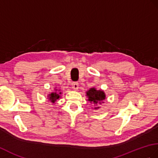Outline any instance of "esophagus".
Returning <instances> with one entry per match:
<instances>
[{
	"label": "esophagus",
	"mask_w": 158,
	"mask_h": 158,
	"mask_svg": "<svg viewBox=\"0 0 158 158\" xmlns=\"http://www.w3.org/2000/svg\"><path fill=\"white\" fill-rule=\"evenodd\" d=\"M72 88L73 90L77 91L79 89V83L77 82H73L72 83Z\"/></svg>",
	"instance_id": "1"
}]
</instances>
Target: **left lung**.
Returning a JSON list of instances; mask_svg holds the SVG:
<instances>
[{
	"label": "left lung",
	"mask_w": 158,
	"mask_h": 158,
	"mask_svg": "<svg viewBox=\"0 0 158 158\" xmlns=\"http://www.w3.org/2000/svg\"><path fill=\"white\" fill-rule=\"evenodd\" d=\"M87 101L94 106V109L98 110L100 108L99 104L104 103L106 99V94L102 89H96V88L91 87L86 91Z\"/></svg>",
	"instance_id": "1"
}]
</instances>
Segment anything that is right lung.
Here are the masks:
<instances>
[{
    "label": "right lung",
    "instance_id": "obj_1",
    "mask_svg": "<svg viewBox=\"0 0 158 158\" xmlns=\"http://www.w3.org/2000/svg\"><path fill=\"white\" fill-rule=\"evenodd\" d=\"M54 91L48 95V100L52 104H55L56 103L57 100H59V99L61 98L60 95L62 94V92L60 89H57L56 87H54Z\"/></svg>",
    "mask_w": 158,
    "mask_h": 158
}]
</instances>
